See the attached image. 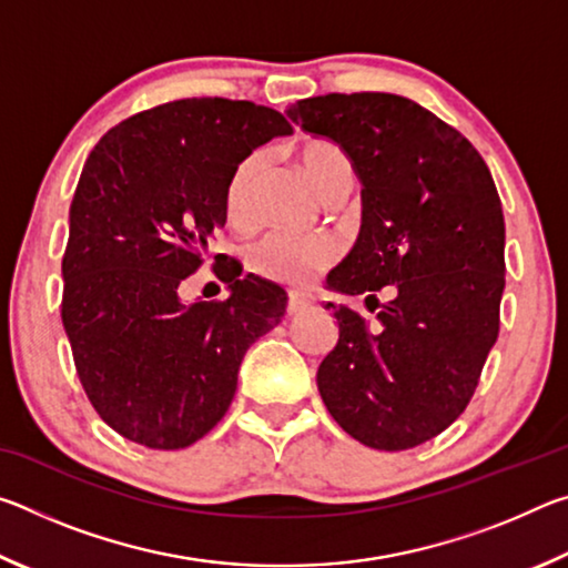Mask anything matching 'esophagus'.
I'll return each instance as SVG.
<instances>
[{"label": "esophagus", "instance_id": "obj_1", "mask_svg": "<svg viewBox=\"0 0 568 568\" xmlns=\"http://www.w3.org/2000/svg\"><path fill=\"white\" fill-rule=\"evenodd\" d=\"M307 307H311V301H307L305 295H297V293H291L287 295V315H297V313H303V311H307Z\"/></svg>", "mask_w": 568, "mask_h": 568}]
</instances>
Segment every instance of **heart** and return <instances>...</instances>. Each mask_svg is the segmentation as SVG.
I'll use <instances>...</instances> for the list:
<instances>
[{"label": "heart", "instance_id": "heart-1", "mask_svg": "<svg viewBox=\"0 0 568 568\" xmlns=\"http://www.w3.org/2000/svg\"><path fill=\"white\" fill-rule=\"evenodd\" d=\"M307 180L328 200L343 187H353L355 168L341 145L331 140H307L297 152ZM263 170V155H250L230 175L225 190V210L233 223H245L253 210V192ZM335 257L338 245L328 235H287L271 233L250 247L247 263L257 275L285 285H305L323 273Z\"/></svg>", "mask_w": 568, "mask_h": 568}]
</instances>
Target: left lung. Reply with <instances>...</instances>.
I'll use <instances>...</instances> for the list:
<instances>
[{
  "label": "left lung",
  "mask_w": 568,
  "mask_h": 568,
  "mask_svg": "<svg viewBox=\"0 0 568 568\" xmlns=\"http://www.w3.org/2000/svg\"><path fill=\"white\" fill-rule=\"evenodd\" d=\"M287 118L341 145L363 182L358 240L325 283L393 291L373 328L325 305L338 343L318 368L321 398L363 446L426 444L466 410L498 338L506 225L491 172L464 134L400 94L333 92Z\"/></svg>",
  "instance_id": "8db88e82"
}]
</instances>
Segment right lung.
<instances>
[{"mask_svg": "<svg viewBox=\"0 0 568 568\" xmlns=\"http://www.w3.org/2000/svg\"><path fill=\"white\" fill-rule=\"evenodd\" d=\"M291 132L255 102L175 100L120 122L84 162L62 323L90 403L128 440L175 450L213 430L243 355L285 315L283 287L255 275H227L230 297L217 303H182L180 285L225 225L235 168Z\"/></svg>", "mask_w": 568, "mask_h": 568, "instance_id": "obj_1", "label": "right lung"}]
</instances>
